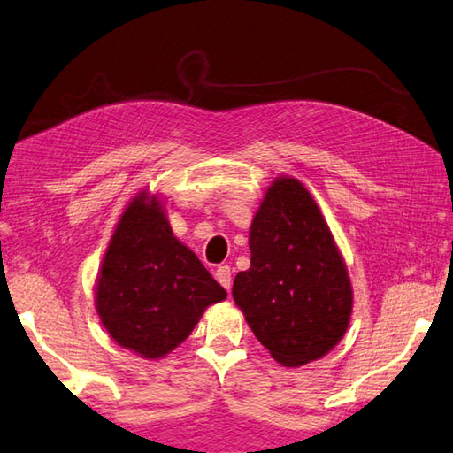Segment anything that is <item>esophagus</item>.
<instances>
[{
	"label": "esophagus",
	"mask_w": 453,
	"mask_h": 453,
	"mask_svg": "<svg viewBox=\"0 0 453 453\" xmlns=\"http://www.w3.org/2000/svg\"><path fill=\"white\" fill-rule=\"evenodd\" d=\"M214 277H216V280H218L219 285L224 287L226 290L232 288V269H229L227 265H221V267H218Z\"/></svg>",
	"instance_id": "obj_1"
}]
</instances>
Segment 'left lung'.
I'll return each mask as SVG.
<instances>
[{"label":"left lung","mask_w":453,"mask_h":453,"mask_svg":"<svg viewBox=\"0 0 453 453\" xmlns=\"http://www.w3.org/2000/svg\"><path fill=\"white\" fill-rule=\"evenodd\" d=\"M251 267L234 300L274 361L300 367L324 357L349 326L353 290L343 257L303 182L279 176L250 229Z\"/></svg>","instance_id":"obj_1"}]
</instances>
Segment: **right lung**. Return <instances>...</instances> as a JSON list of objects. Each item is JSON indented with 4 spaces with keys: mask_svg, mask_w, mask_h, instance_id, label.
<instances>
[{
    "mask_svg": "<svg viewBox=\"0 0 453 453\" xmlns=\"http://www.w3.org/2000/svg\"><path fill=\"white\" fill-rule=\"evenodd\" d=\"M226 296L173 235L161 200L139 192L115 226L96 282V310L111 338L145 359L165 357Z\"/></svg>",
    "mask_w": 453,
    "mask_h": 453,
    "instance_id": "right-lung-1",
    "label": "right lung"
}]
</instances>
